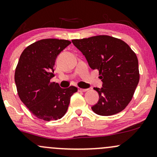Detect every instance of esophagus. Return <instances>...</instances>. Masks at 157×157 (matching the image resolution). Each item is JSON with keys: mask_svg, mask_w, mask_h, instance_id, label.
I'll use <instances>...</instances> for the list:
<instances>
[{"mask_svg": "<svg viewBox=\"0 0 157 157\" xmlns=\"http://www.w3.org/2000/svg\"><path fill=\"white\" fill-rule=\"evenodd\" d=\"M78 91H80V92H86V91H87L88 90V89H82V88H78Z\"/></svg>", "mask_w": 157, "mask_h": 157, "instance_id": "1", "label": "esophagus"}]
</instances>
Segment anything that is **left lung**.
Returning a JSON list of instances; mask_svg holds the SVG:
<instances>
[{"label": "left lung", "mask_w": 157, "mask_h": 157, "mask_svg": "<svg viewBox=\"0 0 157 157\" xmlns=\"http://www.w3.org/2000/svg\"><path fill=\"white\" fill-rule=\"evenodd\" d=\"M72 42L85 56L90 67L99 72L102 87H95L99 100L92 109L109 116L123 111L133 98L140 80L138 59L128 44L120 39L98 35Z\"/></svg>", "instance_id": "left-lung-1"}]
</instances>
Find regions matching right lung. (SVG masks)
Masks as SVG:
<instances>
[{"label":"right lung","instance_id":"obj_1","mask_svg":"<svg viewBox=\"0 0 157 157\" xmlns=\"http://www.w3.org/2000/svg\"><path fill=\"white\" fill-rule=\"evenodd\" d=\"M71 43L58 39H45L29 45L20 55L14 73L20 100L39 119L56 121L65 115L71 97L77 87L61 88L51 82L54 76L55 61Z\"/></svg>","mask_w":157,"mask_h":157}]
</instances>
